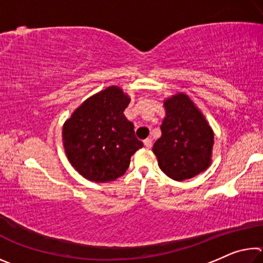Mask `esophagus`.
Wrapping results in <instances>:
<instances>
[{
  "instance_id": "obj_1",
  "label": "esophagus",
  "mask_w": 263,
  "mask_h": 263,
  "mask_svg": "<svg viewBox=\"0 0 263 263\" xmlns=\"http://www.w3.org/2000/svg\"><path fill=\"white\" fill-rule=\"evenodd\" d=\"M144 145H145V147H147V148L152 147V139H151V138H147V139H145L144 140Z\"/></svg>"
}]
</instances>
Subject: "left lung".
Returning a JSON list of instances; mask_svg holds the SVG:
<instances>
[{"label": "left lung", "mask_w": 263, "mask_h": 263, "mask_svg": "<svg viewBox=\"0 0 263 263\" xmlns=\"http://www.w3.org/2000/svg\"><path fill=\"white\" fill-rule=\"evenodd\" d=\"M166 117L161 137L154 142L153 153L168 177L188 180L210 167L213 131L204 115L184 92L163 101Z\"/></svg>", "instance_id": "obj_1"}]
</instances>
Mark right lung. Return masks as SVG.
Here are the masks:
<instances>
[{"label": "right lung", "mask_w": 263, "mask_h": 263, "mask_svg": "<svg viewBox=\"0 0 263 263\" xmlns=\"http://www.w3.org/2000/svg\"><path fill=\"white\" fill-rule=\"evenodd\" d=\"M130 96L117 86L103 89L74 110L62 126V144L80 175L96 183L125 174L131 157L142 147L124 116Z\"/></svg>", "instance_id": "obj_1"}]
</instances>
